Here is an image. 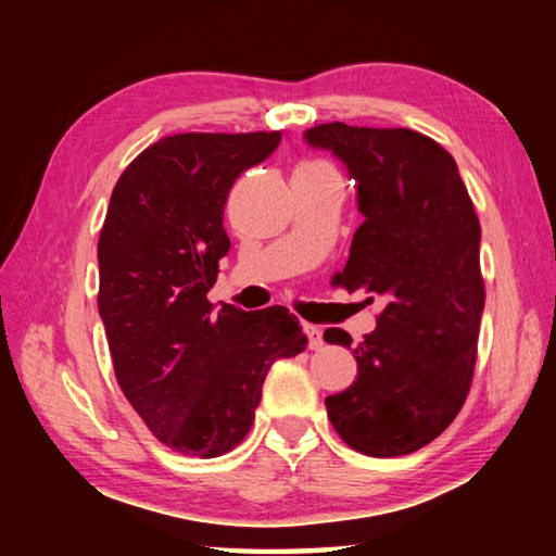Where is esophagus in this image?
<instances>
[{"mask_svg": "<svg viewBox=\"0 0 556 556\" xmlns=\"http://www.w3.org/2000/svg\"><path fill=\"white\" fill-rule=\"evenodd\" d=\"M304 333L308 338V348H312V351H318V348H324V331H321V328L314 326V324H306L304 326Z\"/></svg>", "mask_w": 556, "mask_h": 556, "instance_id": "1", "label": "esophagus"}]
</instances>
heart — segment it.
Wrapping results in <instances>:
<instances>
[{"label": "heart", "instance_id": "obj_1", "mask_svg": "<svg viewBox=\"0 0 556 556\" xmlns=\"http://www.w3.org/2000/svg\"><path fill=\"white\" fill-rule=\"evenodd\" d=\"M318 168H331L326 162H318V159H304V162H299L294 174H306V172H318Z\"/></svg>", "mask_w": 556, "mask_h": 556}]
</instances>
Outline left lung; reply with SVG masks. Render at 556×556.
Masks as SVG:
<instances>
[{
    "label": "left lung",
    "instance_id": "obj_1",
    "mask_svg": "<svg viewBox=\"0 0 556 556\" xmlns=\"http://www.w3.org/2000/svg\"><path fill=\"white\" fill-rule=\"evenodd\" d=\"M306 139L343 159L365 215L336 285L384 304L355 348V382L326 397L328 419L365 456L412 454L456 419L473 382L485 304L481 223L454 156L427 135L328 122ZM324 338L353 343L343 328Z\"/></svg>",
    "mask_w": 556,
    "mask_h": 556
}]
</instances>
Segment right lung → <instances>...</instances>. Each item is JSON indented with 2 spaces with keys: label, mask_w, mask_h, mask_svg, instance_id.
<instances>
[{
  "label": "right lung",
  "mask_w": 556,
  "mask_h": 556,
  "mask_svg": "<svg viewBox=\"0 0 556 556\" xmlns=\"http://www.w3.org/2000/svg\"><path fill=\"white\" fill-rule=\"evenodd\" d=\"M281 131H186L147 147L115 184L98 240V308L112 368L147 429L186 456L232 451L255 421L271 363L306 348L285 306L215 312L228 193Z\"/></svg>",
  "instance_id": "right-lung-1"
}]
</instances>
